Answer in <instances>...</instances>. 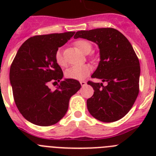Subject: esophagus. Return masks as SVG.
<instances>
[{
  "mask_svg": "<svg viewBox=\"0 0 156 156\" xmlns=\"http://www.w3.org/2000/svg\"><path fill=\"white\" fill-rule=\"evenodd\" d=\"M80 84L82 87H84V86H86L87 82H85V81H80Z\"/></svg>",
  "mask_w": 156,
  "mask_h": 156,
  "instance_id": "34e87169",
  "label": "esophagus"
}]
</instances>
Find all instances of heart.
Returning a JSON list of instances; mask_svg holds the SVG:
<instances>
[{
  "label": "heart",
  "instance_id": "obj_1",
  "mask_svg": "<svg viewBox=\"0 0 156 156\" xmlns=\"http://www.w3.org/2000/svg\"><path fill=\"white\" fill-rule=\"evenodd\" d=\"M76 48L83 54L90 53L91 51L92 45L90 42L86 40H78L74 43ZM55 62L59 66L65 67L66 66V62L62 56V53L60 49L57 50L55 55ZM92 66L90 65H82V66H74L70 67L66 70L65 73V76L66 78L76 80H83L91 73Z\"/></svg>",
  "mask_w": 156,
  "mask_h": 156
}]
</instances>
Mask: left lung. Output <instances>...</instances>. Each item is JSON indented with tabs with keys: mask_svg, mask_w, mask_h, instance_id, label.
Here are the masks:
<instances>
[{
	"mask_svg": "<svg viewBox=\"0 0 156 156\" xmlns=\"http://www.w3.org/2000/svg\"><path fill=\"white\" fill-rule=\"evenodd\" d=\"M84 38L96 43L100 58L90 80L94 94L87 101L90 115L101 122H112L124 117L131 109L139 93L140 63L131 44L120 32L113 28L81 30L74 38Z\"/></svg>",
	"mask_w": 156,
	"mask_h": 156,
	"instance_id": "1",
	"label": "left lung"
}]
</instances>
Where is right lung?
Listing matches in <instances>:
<instances>
[{"label": "right lung", "mask_w": 156, "mask_h": 156, "mask_svg": "<svg viewBox=\"0 0 156 156\" xmlns=\"http://www.w3.org/2000/svg\"><path fill=\"white\" fill-rule=\"evenodd\" d=\"M75 32L37 35L19 48L10 68L15 102L25 119L37 126L55 124L66 115L70 98L80 89L78 80L66 79L55 91L48 87L63 77L55 55Z\"/></svg>", "instance_id": "obj_1"}]
</instances>
